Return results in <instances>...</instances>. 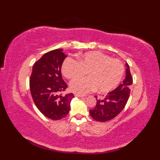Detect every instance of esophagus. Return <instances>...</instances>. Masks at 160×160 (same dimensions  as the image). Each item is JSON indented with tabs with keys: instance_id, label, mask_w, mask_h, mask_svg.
Masks as SVG:
<instances>
[{
	"instance_id": "1",
	"label": "esophagus",
	"mask_w": 160,
	"mask_h": 160,
	"mask_svg": "<svg viewBox=\"0 0 160 160\" xmlns=\"http://www.w3.org/2000/svg\"><path fill=\"white\" fill-rule=\"evenodd\" d=\"M75 96L78 97V98H82L84 96H82V95H80L78 93H76V94H75Z\"/></svg>"
}]
</instances>
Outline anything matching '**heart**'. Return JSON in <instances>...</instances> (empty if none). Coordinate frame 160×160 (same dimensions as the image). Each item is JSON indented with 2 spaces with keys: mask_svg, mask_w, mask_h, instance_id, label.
I'll return each instance as SVG.
<instances>
[{
  "mask_svg": "<svg viewBox=\"0 0 160 160\" xmlns=\"http://www.w3.org/2000/svg\"><path fill=\"white\" fill-rule=\"evenodd\" d=\"M78 60L67 58L62 66V73L67 79L73 80L84 76L88 72L87 78L73 80L70 89L73 92L85 94L98 91L108 92L120 83L124 73L122 61L112 58L100 52H89L78 57Z\"/></svg>",
  "mask_w": 160,
  "mask_h": 160,
  "instance_id": "1",
  "label": "heart"
}]
</instances>
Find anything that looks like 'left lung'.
<instances>
[{"mask_svg": "<svg viewBox=\"0 0 160 160\" xmlns=\"http://www.w3.org/2000/svg\"><path fill=\"white\" fill-rule=\"evenodd\" d=\"M126 78L116 89L108 93L103 99L98 100L96 106L91 109V116L98 122H107L115 118L123 110L130 95V87L132 83V77L128 63L126 64ZM97 98V96H96Z\"/></svg>", "mask_w": 160, "mask_h": 160, "instance_id": "left-lung-1", "label": "left lung"}]
</instances>
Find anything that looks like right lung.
Returning a JSON list of instances; mask_svg holds the SVG:
<instances>
[{
  "instance_id": "obj_1",
  "label": "right lung",
  "mask_w": 160,
  "mask_h": 160,
  "mask_svg": "<svg viewBox=\"0 0 160 160\" xmlns=\"http://www.w3.org/2000/svg\"><path fill=\"white\" fill-rule=\"evenodd\" d=\"M62 49L44 54L33 66L29 79L30 91L36 107L49 119L65 118L70 110L72 93L62 96L67 84L63 80L61 67L66 58Z\"/></svg>"
}]
</instances>
